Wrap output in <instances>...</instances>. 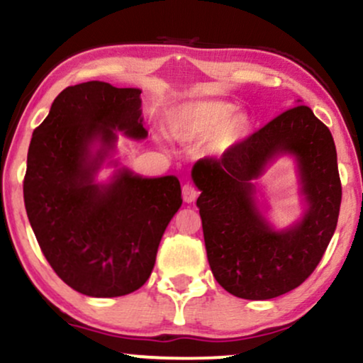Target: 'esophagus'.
I'll return each mask as SVG.
<instances>
[{
    "mask_svg": "<svg viewBox=\"0 0 363 363\" xmlns=\"http://www.w3.org/2000/svg\"><path fill=\"white\" fill-rule=\"evenodd\" d=\"M182 195H183V200H185L186 203H191V202H195V199L199 196V190H196L194 185H190V183H186V185H183Z\"/></svg>",
    "mask_w": 363,
    "mask_h": 363,
    "instance_id": "34e87169",
    "label": "esophagus"
}]
</instances>
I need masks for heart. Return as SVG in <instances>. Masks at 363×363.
Listing matches in <instances>:
<instances>
[{"label": "heart", "mask_w": 363, "mask_h": 363, "mask_svg": "<svg viewBox=\"0 0 363 363\" xmlns=\"http://www.w3.org/2000/svg\"><path fill=\"white\" fill-rule=\"evenodd\" d=\"M235 106L225 101L207 99L186 102L173 111L168 119L169 133L185 145L200 143L216 136V145L225 150L242 140L247 119L235 114Z\"/></svg>", "instance_id": "heart-1"}]
</instances>
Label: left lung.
<instances>
[{
  "instance_id": "1",
  "label": "left lung",
  "mask_w": 363,
  "mask_h": 363,
  "mask_svg": "<svg viewBox=\"0 0 363 363\" xmlns=\"http://www.w3.org/2000/svg\"><path fill=\"white\" fill-rule=\"evenodd\" d=\"M298 161L306 216L274 231L253 202L252 183L277 154ZM191 178L213 277L237 298L271 299L305 283L337 229L342 183L330 129L308 106H294L220 158L195 163Z\"/></svg>"
}]
</instances>
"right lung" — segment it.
<instances>
[{"instance_id":"right-lung-1","label":"right lung","mask_w":363,"mask_h":363,"mask_svg":"<svg viewBox=\"0 0 363 363\" xmlns=\"http://www.w3.org/2000/svg\"><path fill=\"white\" fill-rule=\"evenodd\" d=\"M140 96V89L99 80L67 87L30 141L23 180L30 225L57 276L87 296L140 289L182 207L173 174L143 178L123 168L106 185L94 182L118 140L116 129L134 140L147 136Z\"/></svg>"}]
</instances>
